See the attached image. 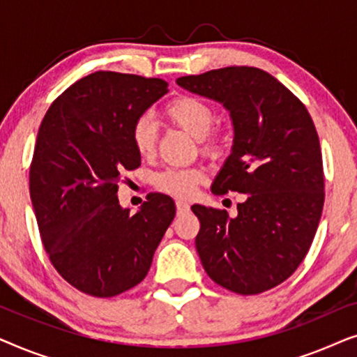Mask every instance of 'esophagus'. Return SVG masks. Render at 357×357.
Masks as SVG:
<instances>
[{
	"label": "esophagus",
	"instance_id": "34e87169",
	"mask_svg": "<svg viewBox=\"0 0 357 357\" xmlns=\"http://www.w3.org/2000/svg\"><path fill=\"white\" fill-rule=\"evenodd\" d=\"M190 211V204L187 202H177V213L178 214H183V213H188Z\"/></svg>",
	"mask_w": 357,
	"mask_h": 357
}]
</instances>
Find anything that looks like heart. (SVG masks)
I'll use <instances>...</instances> for the list:
<instances>
[{
    "label": "heart",
    "instance_id": "heart-1",
    "mask_svg": "<svg viewBox=\"0 0 357 357\" xmlns=\"http://www.w3.org/2000/svg\"><path fill=\"white\" fill-rule=\"evenodd\" d=\"M165 119L170 123L178 126L185 133L198 139L203 149L209 154H216L221 149V141L211 135L214 120V110L206 102L193 96H180L164 110ZM155 126L148 115L139 116L131 126V143L139 155H149L155 148ZM204 178L203 169L198 167H167L159 172L154 178V185L160 192L174 195L178 198H187L195 192L198 183Z\"/></svg>",
    "mask_w": 357,
    "mask_h": 357
}]
</instances>
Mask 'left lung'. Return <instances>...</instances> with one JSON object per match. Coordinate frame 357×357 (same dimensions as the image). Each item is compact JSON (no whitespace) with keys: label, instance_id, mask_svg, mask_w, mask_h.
Here are the masks:
<instances>
[{"label":"left lung","instance_id":"1","mask_svg":"<svg viewBox=\"0 0 357 357\" xmlns=\"http://www.w3.org/2000/svg\"><path fill=\"white\" fill-rule=\"evenodd\" d=\"M177 84L229 110L234 144L211 192L247 195L236 218L193 204L199 260L219 286L260 294L297 270L319 227L325 183L315 125L305 105L258 68H221Z\"/></svg>","mask_w":357,"mask_h":357}]
</instances>
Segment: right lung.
<instances>
[{"label": "right lung", "instance_id": "right-lung-1", "mask_svg": "<svg viewBox=\"0 0 357 357\" xmlns=\"http://www.w3.org/2000/svg\"><path fill=\"white\" fill-rule=\"evenodd\" d=\"M167 94L158 77L96 71L47 110L29 174L42 243L61 278L84 294L114 297L148 275L175 203L151 193L138 213L119 203L123 170L139 167L131 126Z\"/></svg>", "mask_w": 357, "mask_h": 357}]
</instances>
